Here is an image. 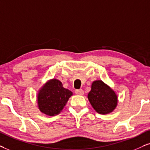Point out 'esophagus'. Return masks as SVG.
Segmentation results:
<instances>
[{
	"instance_id": "34e87169",
	"label": "esophagus",
	"mask_w": 150,
	"mask_h": 150,
	"mask_svg": "<svg viewBox=\"0 0 150 150\" xmlns=\"http://www.w3.org/2000/svg\"><path fill=\"white\" fill-rule=\"evenodd\" d=\"M75 93L77 95H79V96H83L84 95V91L82 89H77L75 91Z\"/></svg>"
}]
</instances>
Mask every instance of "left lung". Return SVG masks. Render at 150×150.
<instances>
[{
  "instance_id": "1",
  "label": "left lung",
  "mask_w": 150,
  "mask_h": 150,
  "mask_svg": "<svg viewBox=\"0 0 150 150\" xmlns=\"http://www.w3.org/2000/svg\"><path fill=\"white\" fill-rule=\"evenodd\" d=\"M88 99L93 109L100 114L112 112L117 106L116 94L100 80L93 82L91 90L88 94Z\"/></svg>"
}]
</instances>
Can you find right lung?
Returning <instances> with one entry per match:
<instances>
[{"instance_id":"right-lung-1","label":"right lung","mask_w":150,"mask_h":150,"mask_svg":"<svg viewBox=\"0 0 150 150\" xmlns=\"http://www.w3.org/2000/svg\"><path fill=\"white\" fill-rule=\"evenodd\" d=\"M72 95L71 91L64 88L61 81L53 79L46 83L39 92L37 100L39 109L42 113L51 116L58 114Z\"/></svg>"}]
</instances>
